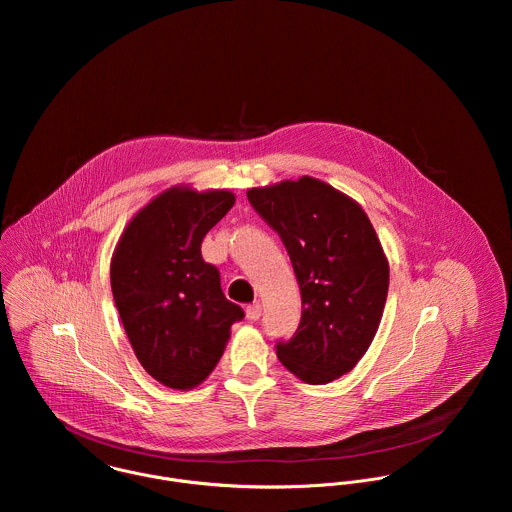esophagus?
Returning a JSON list of instances; mask_svg holds the SVG:
<instances>
[{"label":"esophagus","instance_id":"1","mask_svg":"<svg viewBox=\"0 0 512 512\" xmlns=\"http://www.w3.org/2000/svg\"><path fill=\"white\" fill-rule=\"evenodd\" d=\"M260 315H262V305H260V303H252V305L246 307V317H248L250 321H258Z\"/></svg>","mask_w":512,"mask_h":512}]
</instances>
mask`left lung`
Masks as SVG:
<instances>
[{
	"label": "left lung",
	"instance_id": "obj_1",
	"mask_svg": "<svg viewBox=\"0 0 512 512\" xmlns=\"http://www.w3.org/2000/svg\"><path fill=\"white\" fill-rule=\"evenodd\" d=\"M248 201L282 238L301 292V321L276 345L282 365L327 384L363 359L388 295V260L357 201L303 175L248 189Z\"/></svg>",
	"mask_w": 512,
	"mask_h": 512
}]
</instances>
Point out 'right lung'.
<instances>
[{
  "mask_svg": "<svg viewBox=\"0 0 512 512\" xmlns=\"http://www.w3.org/2000/svg\"><path fill=\"white\" fill-rule=\"evenodd\" d=\"M234 201L224 189L171 187L130 220L112 256L110 284L132 349L147 374L175 390L213 372L244 317L201 256L205 234Z\"/></svg>",
  "mask_w": 512,
  "mask_h": 512,
  "instance_id": "obj_1",
  "label": "right lung"
}]
</instances>
